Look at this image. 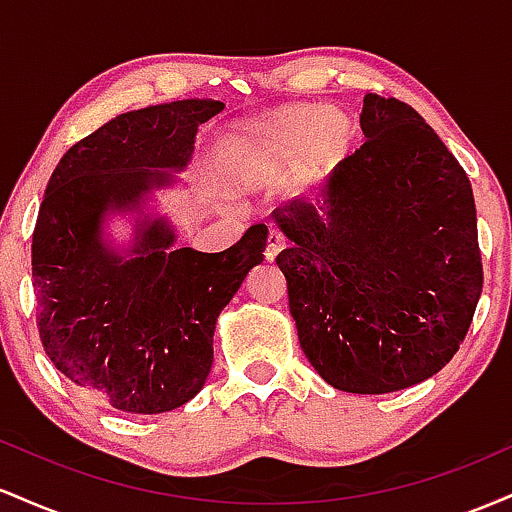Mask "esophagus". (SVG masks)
Masks as SVG:
<instances>
[{
    "mask_svg": "<svg viewBox=\"0 0 512 512\" xmlns=\"http://www.w3.org/2000/svg\"><path fill=\"white\" fill-rule=\"evenodd\" d=\"M284 248H286L284 236H279V233L269 231V236H267V248H264V260L274 262L276 255H279V252L284 250Z\"/></svg>",
    "mask_w": 512,
    "mask_h": 512,
    "instance_id": "esophagus-1",
    "label": "esophagus"
}]
</instances>
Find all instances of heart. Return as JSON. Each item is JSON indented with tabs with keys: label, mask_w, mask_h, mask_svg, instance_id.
<instances>
[{
	"label": "heart",
	"mask_w": 512,
	"mask_h": 512,
	"mask_svg": "<svg viewBox=\"0 0 512 512\" xmlns=\"http://www.w3.org/2000/svg\"><path fill=\"white\" fill-rule=\"evenodd\" d=\"M356 127L349 115L303 105L255 122L240 132V151L260 178L296 182L325 178L349 156Z\"/></svg>",
	"instance_id": "obj_1"
}]
</instances>
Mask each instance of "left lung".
Wrapping results in <instances>:
<instances>
[{
  "instance_id": "1",
  "label": "left lung",
  "mask_w": 512,
  "mask_h": 512,
  "mask_svg": "<svg viewBox=\"0 0 512 512\" xmlns=\"http://www.w3.org/2000/svg\"><path fill=\"white\" fill-rule=\"evenodd\" d=\"M366 142L315 199L274 211L298 342L325 383L356 395L436 375L460 349L484 272L472 185L426 120L368 93Z\"/></svg>"
}]
</instances>
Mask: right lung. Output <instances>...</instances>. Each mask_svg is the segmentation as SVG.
I'll return each mask as SVG.
<instances>
[{"label":"right lung","mask_w":512,"mask_h":512,"mask_svg":"<svg viewBox=\"0 0 512 512\" xmlns=\"http://www.w3.org/2000/svg\"><path fill=\"white\" fill-rule=\"evenodd\" d=\"M221 110L190 98L117 115L62 156L45 190L31 248L40 342L62 375L113 409L163 414L190 402L214 363L216 317L264 260V223L223 252L175 250L161 216H139L127 255L103 243L105 211L142 214Z\"/></svg>","instance_id":"right-lung-1"}]
</instances>
